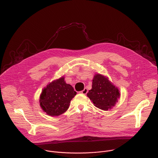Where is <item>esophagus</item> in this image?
<instances>
[{
    "instance_id": "1",
    "label": "esophagus",
    "mask_w": 158,
    "mask_h": 158,
    "mask_svg": "<svg viewBox=\"0 0 158 158\" xmlns=\"http://www.w3.org/2000/svg\"><path fill=\"white\" fill-rule=\"evenodd\" d=\"M79 93H82V94H86L88 93V89H87L86 88H85L82 91H80Z\"/></svg>"
}]
</instances>
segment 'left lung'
Returning a JSON list of instances; mask_svg holds the SVG:
<instances>
[{"label": "left lung", "instance_id": "1", "mask_svg": "<svg viewBox=\"0 0 158 158\" xmlns=\"http://www.w3.org/2000/svg\"><path fill=\"white\" fill-rule=\"evenodd\" d=\"M87 96L97 107L106 110L114 106L120 93L107 78L98 73L93 79L92 88Z\"/></svg>", "mask_w": 158, "mask_h": 158}]
</instances>
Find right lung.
<instances>
[{
	"instance_id": "obj_1",
	"label": "right lung",
	"mask_w": 158,
	"mask_h": 158,
	"mask_svg": "<svg viewBox=\"0 0 158 158\" xmlns=\"http://www.w3.org/2000/svg\"><path fill=\"white\" fill-rule=\"evenodd\" d=\"M76 94L72 86L65 83L64 77H61L43 89L40 97V107L48 115L58 116L69 109Z\"/></svg>"
}]
</instances>
